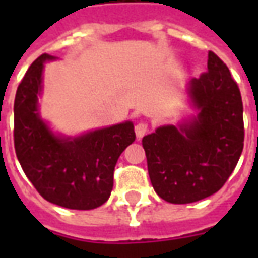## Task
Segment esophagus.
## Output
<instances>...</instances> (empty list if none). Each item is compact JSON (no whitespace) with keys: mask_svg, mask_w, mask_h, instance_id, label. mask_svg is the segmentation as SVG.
Instances as JSON below:
<instances>
[{"mask_svg":"<svg viewBox=\"0 0 258 258\" xmlns=\"http://www.w3.org/2000/svg\"><path fill=\"white\" fill-rule=\"evenodd\" d=\"M134 130L137 137H138V138H142V137L148 133V124H146L145 121H140V123L135 124Z\"/></svg>","mask_w":258,"mask_h":258,"instance_id":"esophagus-1","label":"esophagus"}]
</instances>
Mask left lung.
I'll list each match as a JSON object with an SVG mask.
<instances>
[{
    "label": "left lung",
    "instance_id": "left-lung-1",
    "mask_svg": "<svg viewBox=\"0 0 258 258\" xmlns=\"http://www.w3.org/2000/svg\"><path fill=\"white\" fill-rule=\"evenodd\" d=\"M196 116L142 138L152 186L174 205L194 203L222 188L243 151V103L229 69L209 52L207 72L186 85Z\"/></svg>",
    "mask_w": 258,
    "mask_h": 258
}]
</instances>
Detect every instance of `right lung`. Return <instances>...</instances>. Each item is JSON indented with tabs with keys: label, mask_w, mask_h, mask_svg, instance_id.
Masks as SVG:
<instances>
[{
	"label": "right lung",
	"mask_w": 258,
	"mask_h": 258,
	"mask_svg": "<svg viewBox=\"0 0 258 258\" xmlns=\"http://www.w3.org/2000/svg\"><path fill=\"white\" fill-rule=\"evenodd\" d=\"M55 56L42 53L18 87L14 141L26 177L53 205L73 210L102 206L113 189V171L123 151L135 141L133 121L76 137L55 134L40 114L42 72Z\"/></svg>",
	"instance_id": "1"
}]
</instances>
